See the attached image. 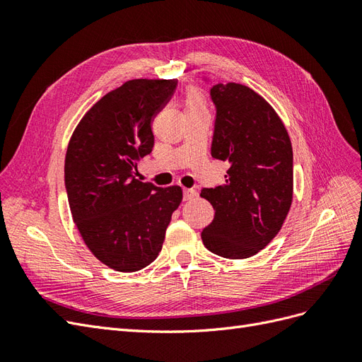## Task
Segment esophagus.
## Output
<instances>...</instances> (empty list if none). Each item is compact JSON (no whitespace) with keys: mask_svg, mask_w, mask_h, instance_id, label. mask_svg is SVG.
Returning <instances> with one entry per match:
<instances>
[{"mask_svg":"<svg viewBox=\"0 0 362 362\" xmlns=\"http://www.w3.org/2000/svg\"><path fill=\"white\" fill-rule=\"evenodd\" d=\"M196 196V192L193 189H184V201H192Z\"/></svg>","mask_w":362,"mask_h":362,"instance_id":"34e87169","label":"esophagus"}]
</instances>
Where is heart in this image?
<instances>
[{"label": "heart", "instance_id": "1", "mask_svg": "<svg viewBox=\"0 0 362 362\" xmlns=\"http://www.w3.org/2000/svg\"><path fill=\"white\" fill-rule=\"evenodd\" d=\"M189 110H206L205 96L198 87H192L185 95V112Z\"/></svg>", "mask_w": 362, "mask_h": 362}]
</instances>
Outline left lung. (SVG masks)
<instances>
[{
    "mask_svg": "<svg viewBox=\"0 0 362 362\" xmlns=\"http://www.w3.org/2000/svg\"><path fill=\"white\" fill-rule=\"evenodd\" d=\"M211 156L228 161L225 184L201 192L214 218L201 237L213 254L242 259L264 249L293 201V149L286 125L250 87L218 83Z\"/></svg>",
    "mask_w": 362,
    "mask_h": 362,
    "instance_id": "obj_1",
    "label": "left lung"
}]
</instances>
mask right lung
Masks as SVG:
<instances>
[{
  "instance_id": "1",
  "label": "right lung",
  "mask_w": 362,
  "mask_h": 362,
  "mask_svg": "<svg viewBox=\"0 0 362 362\" xmlns=\"http://www.w3.org/2000/svg\"><path fill=\"white\" fill-rule=\"evenodd\" d=\"M177 84L124 83L90 107L69 140L64 184L75 226L92 254L117 272H137L158 257L182 201L180 185L157 187L134 177L154 148L152 120Z\"/></svg>"
}]
</instances>
